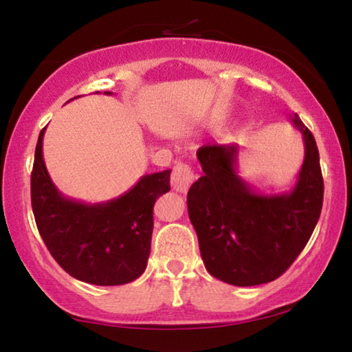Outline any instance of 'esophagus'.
<instances>
[{"mask_svg":"<svg viewBox=\"0 0 352 352\" xmlns=\"http://www.w3.org/2000/svg\"><path fill=\"white\" fill-rule=\"evenodd\" d=\"M195 179V175L194 171H192V168L187 165V163H176V166L173 168V173H171V186L173 189L176 192H181V194H184V192L189 190V187L192 182Z\"/></svg>","mask_w":352,"mask_h":352,"instance_id":"1","label":"esophagus"}]
</instances>
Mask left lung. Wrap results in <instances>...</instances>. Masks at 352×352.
<instances>
[{"label": "left lung", "instance_id": "left-lung-1", "mask_svg": "<svg viewBox=\"0 0 352 352\" xmlns=\"http://www.w3.org/2000/svg\"><path fill=\"white\" fill-rule=\"evenodd\" d=\"M305 162L290 192L261 194L237 173L239 147L204 146L197 152L204 176L187 192V210L206 271L237 287L280 277L306 247L324 201L319 151L298 115Z\"/></svg>", "mask_w": 352, "mask_h": 352}]
</instances>
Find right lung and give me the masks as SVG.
Listing matches in <instances>:
<instances>
[{
    "mask_svg": "<svg viewBox=\"0 0 352 352\" xmlns=\"http://www.w3.org/2000/svg\"><path fill=\"white\" fill-rule=\"evenodd\" d=\"M105 94H112L105 91ZM41 129L32 171V208L52 258L72 277L93 285H123L147 267L153 205L170 190L171 170L142 176L117 199L85 204L60 194L43 158Z\"/></svg>",
    "mask_w": 352,
    "mask_h": 352,
    "instance_id": "1",
    "label": "right lung"
}]
</instances>
